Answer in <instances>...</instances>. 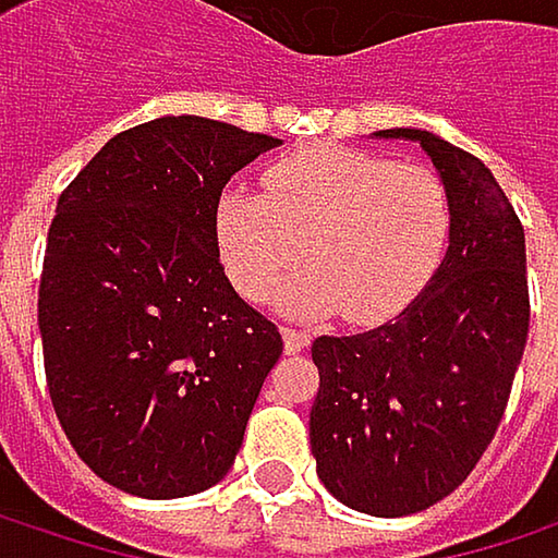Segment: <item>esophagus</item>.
Returning a JSON list of instances; mask_svg holds the SVG:
<instances>
[{
  "label": "esophagus",
  "instance_id": "1",
  "mask_svg": "<svg viewBox=\"0 0 558 558\" xmlns=\"http://www.w3.org/2000/svg\"><path fill=\"white\" fill-rule=\"evenodd\" d=\"M283 345H287V352H303L310 345V332L296 329V326H283Z\"/></svg>",
  "mask_w": 558,
  "mask_h": 558
}]
</instances>
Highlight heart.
<instances>
[{"mask_svg": "<svg viewBox=\"0 0 558 558\" xmlns=\"http://www.w3.org/2000/svg\"><path fill=\"white\" fill-rule=\"evenodd\" d=\"M452 209L439 173L362 148H303L265 173V193L226 190L216 239L232 283L268 300L303 255L313 275L287 290L300 313L349 319L400 310L442 262Z\"/></svg>", "mask_w": 558, "mask_h": 558, "instance_id": "b5f03b06", "label": "heart"}]
</instances>
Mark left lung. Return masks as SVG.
Segmentation results:
<instances>
[{
	"label": "left lung",
	"mask_w": 558,
	"mask_h": 558,
	"mask_svg": "<svg viewBox=\"0 0 558 558\" xmlns=\"http://www.w3.org/2000/svg\"><path fill=\"white\" fill-rule=\"evenodd\" d=\"M439 170L449 252L423 293L385 326L319 336L310 410L316 475L332 498L375 517H407L452 495L501 426L530 329L523 226L475 155L420 129Z\"/></svg>",
	"instance_id": "8db88e82"
}]
</instances>
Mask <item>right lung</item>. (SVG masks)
Listing matches in <instances>:
<instances>
[{
	"instance_id": "add662e5",
	"label": "right lung",
	"mask_w": 558,
	"mask_h": 558,
	"mask_svg": "<svg viewBox=\"0 0 558 558\" xmlns=\"http://www.w3.org/2000/svg\"><path fill=\"white\" fill-rule=\"evenodd\" d=\"M275 145L165 116L109 138L57 199L38 287L45 378L70 446L119 492H206L242 449L283 339L226 278L216 203Z\"/></svg>"
}]
</instances>
